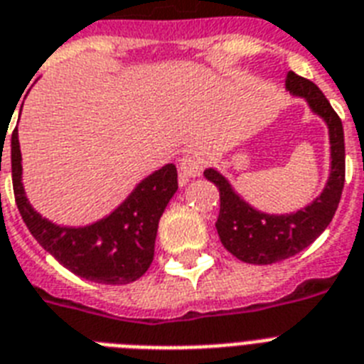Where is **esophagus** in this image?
Segmentation results:
<instances>
[{
    "label": "esophagus",
    "mask_w": 364,
    "mask_h": 364,
    "mask_svg": "<svg viewBox=\"0 0 364 364\" xmlns=\"http://www.w3.org/2000/svg\"><path fill=\"white\" fill-rule=\"evenodd\" d=\"M180 175L186 176V178H195V176L200 175V171H203V161L197 158V156H184L182 160H180Z\"/></svg>",
    "instance_id": "34e87169"
}]
</instances>
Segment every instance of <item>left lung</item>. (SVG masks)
I'll list each match as a JSON object with an SVG mask.
<instances>
[{"instance_id":"8db88e82","label":"left lung","mask_w":364,"mask_h":364,"mask_svg":"<svg viewBox=\"0 0 364 364\" xmlns=\"http://www.w3.org/2000/svg\"><path fill=\"white\" fill-rule=\"evenodd\" d=\"M287 89L303 96L314 113L322 117L331 139V175L323 193L307 208L290 215H268L257 212L234 193L230 184L218 171L206 169L204 176L219 189V215L215 221L223 247L247 264H275L294 257L327 229L341 203L346 154L341 117L311 80L288 72Z\"/></svg>"}]
</instances>
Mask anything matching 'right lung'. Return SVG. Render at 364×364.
Instances as JSON below:
<instances>
[{"label":"right lung","mask_w":364,"mask_h":364,"mask_svg":"<svg viewBox=\"0 0 364 364\" xmlns=\"http://www.w3.org/2000/svg\"><path fill=\"white\" fill-rule=\"evenodd\" d=\"M22 156L18 130L11 137V167L18 212L33 238L59 264L80 277L100 284L134 283L154 258L158 223L165 206L178 189L173 164L145 178L134 193L109 215L83 229L57 227L29 206L22 188Z\"/></svg>","instance_id":"1"}]
</instances>
